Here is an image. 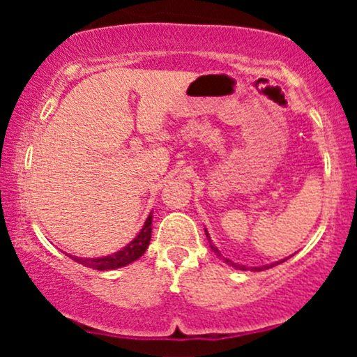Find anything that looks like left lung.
I'll return each mask as SVG.
<instances>
[{
	"mask_svg": "<svg viewBox=\"0 0 357 357\" xmlns=\"http://www.w3.org/2000/svg\"><path fill=\"white\" fill-rule=\"evenodd\" d=\"M204 233H206V238H208V241H210V247H211V250L213 252H215V255H218L220 258H223V261L225 264H228V265H231V267H235L236 270H252V272H261V270H267V268H272V267H275V265H278V264H282V261H285V260H280V261H275V264H270V265H264V267H247V265H240V264H235V261H231L230 258H225L223 255H221L220 253V250L215 247V245H213V241H211V238H210V233H208L206 230H204Z\"/></svg>",
	"mask_w": 357,
	"mask_h": 357,
	"instance_id": "8db88e82",
	"label": "left lung"
}]
</instances>
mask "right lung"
<instances>
[{
  "label": "right lung",
  "mask_w": 357,
  "mask_h": 357,
  "mask_svg": "<svg viewBox=\"0 0 357 357\" xmlns=\"http://www.w3.org/2000/svg\"><path fill=\"white\" fill-rule=\"evenodd\" d=\"M151 231H153V213L147 216L144 227L141 228V231L137 233V236L134 240H130L124 248L119 250V252L112 253L107 257H97V258H82V257H73L70 253H67L72 260H75L77 264H82L84 267L93 268V270H114L126 267V265L132 264L137 258L144 255V252L149 247L151 241Z\"/></svg>",
  "instance_id": "1"
}]
</instances>
